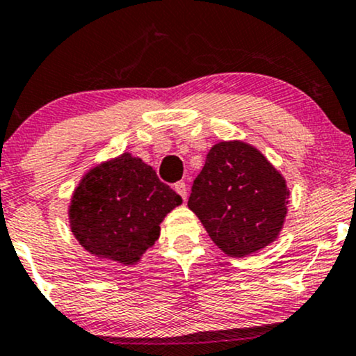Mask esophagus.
<instances>
[{"label": "esophagus", "mask_w": 356, "mask_h": 356, "mask_svg": "<svg viewBox=\"0 0 356 356\" xmlns=\"http://www.w3.org/2000/svg\"><path fill=\"white\" fill-rule=\"evenodd\" d=\"M174 189H175V192H177L179 195H181V197L184 199V201H186L187 199V186H186V182H177L174 186Z\"/></svg>", "instance_id": "esophagus-1"}]
</instances>
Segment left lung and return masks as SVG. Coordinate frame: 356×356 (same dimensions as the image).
<instances>
[{"instance_id":"8db88e82","label":"left lung","mask_w":356,"mask_h":356,"mask_svg":"<svg viewBox=\"0 0 356 356\" xmlns=\"http://www.w3.org/2000/svg\"><path fill=\"white\" fill-rule=\"evenodd\" d=\"M288 199L280 170L256 147L229 140L211 147L187 206L220 251L246 257L277 239Z\"/></svg>"}]
</instances>
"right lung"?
<instances>
[{"label":"right lung","mask_w":356,"mask_h":356,"mask_svg":"<svg viewBox=\"0 0 356 356\" xmlns=\"http://www.w3.org/2000/svg\"><path fill=\"white\" fill-rule=\"evenodd\" d=\"M181 195L142 159L124 152L92 167L73 191L68 219L90 254L136 264L161 236V222Z\"/></svg>","instance_id":"obj_1"}]
</instances>
